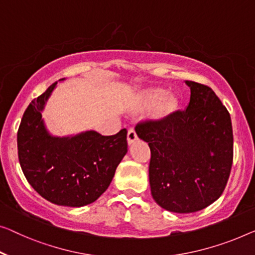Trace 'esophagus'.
<instances>
[{
    "label": "esophagus",
    "instance_id": "34e87169",
    "mask_svg": "<svg viewBox=\"0 0 255 255\" xmlns=\"http://www.w3.org/2000/svg\"><path fill=\"white\" fill-rule=\"evenodd\" d=\"M136 139H137V134H136V131L134 130V129L130 128L128 130V134H127V142H128V144H132Z\"/></svg>",
    "mask_w": 255,
    "mask_h": 255
}]
</instances>
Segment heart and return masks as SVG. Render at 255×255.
Instances as JSON below:
<instances>
[{
  "label": "heart",
  "instance_id": "1",
  "mask_svg": "<svg viewBox=\"0 0 255 255\" xmlns=\"http://www.w3.org/2000/svg\"><path fill=\"white\" fill-rule=\"evenodd\" d=\"M167 90L162 88H150L142 95V106L145 109L154 108V117L158 119L169 116L176 108V100L172 96L165 97Z\"/></svg>",
  "mask_w": 255,
  "mask_h": 255
}]
</instances>
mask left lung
I'll list each match as a JSON object with an SVG mask.
<instances>
[{
    "label": "left lung",
    "mask_w": 255,
    "mask_h": 255,
    "mask_svg": "<svg viewBox=\"0 0 255 255\" xmlns=\"http://www.w3.org/2000/svg\"><path fill=\"white\" fill-rule=\"evenodd\" d=\"M183 111L138 124L149 143L151 195L166 211L193 213L220 198L230 175L234 136L230 115L210 87L185 81Z\"/></svg>",
    "instance_id": "obj_1"
}]
</instances>
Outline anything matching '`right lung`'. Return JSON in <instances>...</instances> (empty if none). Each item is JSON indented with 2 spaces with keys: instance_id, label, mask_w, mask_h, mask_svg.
<instances>
[{
  "instance_id": "obj_1",
  "label": "right lung",
  "mask_w": 255,
  "mask_h": 255,
  "mask_svg": "<svg viewBox=\"0 0 255 255\" xmlns=\"http://www.w3.org/2000/svg\"><path fill=\"white\" fill-rule=\"evenodd\" d=\"M56 86L52 83L26 109L17 134L18 158L26 180L41 197L60 206L81 207L109 188L128 151L127 130L112 136L95 130L51 135L42 111Z\"/></svg>"
}]
</instances>
